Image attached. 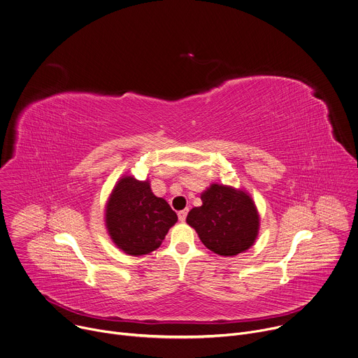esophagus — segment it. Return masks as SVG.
Returning <instances> with one entry per match:
<instances>
[{
    "label": "esophagus",
    "mask_w": 358,
    "mask_h": 358,
    "mask_svg": "<svg viewBox=\"0 0 358 358\" xmlns=\"http://www.w3.org/2000/svg\"><path fill=\"white\" fill-rule=\"evenodd\" d=\"M187 213H188V209H182V210L178 212V219H180V222H185Z\"/></svg>",
    "instance_id": "1"
}]
</instances>
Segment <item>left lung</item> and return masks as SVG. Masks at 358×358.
Returning a JSON list of instances; mask_svg holds the SVG:
<instances>
[{
  "mask_svg": "<svg viewBox=\"0 0 358 358\" xmlns=\"http://www.w3.org/2000/svg\"><path fill=\"white\" fill-rule=\"evenodd\" d=\"M201 199L202 205L188 212L187 223L195 229L205 248L231 257L255 245L260 215L246 189L213 182L201 194Z\"/></svg>",
  "mask_w": 358,
  "mask_h": 358,
  "instance_id": "left-lung-1",
  "label": "left lung"
}]
</instances>
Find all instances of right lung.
Segmentation results:
<instances>
[{
    "label": "right lung",
    "mask_w": 358,
    "mask_h": 358,
    "mask_svg": "<svg viewBox=\"0 0 358 358\" xmlns=\"http://www.w3.org/2000/svg\"><path fill=\"white\" fill-rule=\"evenodd\" d=\"M103 219L112 243L129 256H145L159 249L178 220L167 201L153 194L149 180L139 181L128 173L112 188Z\"/></svg>",
    "instance_id": "obj_1"
}]
</instances>
